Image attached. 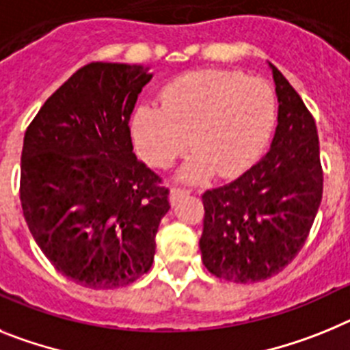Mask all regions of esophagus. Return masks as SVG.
Returning <instances> with one entry per match:
<instances>
[{"instance_id": "1", "label": "esophagus", "mask_w": 350, "mask_h": 350, "mask_svg": "<svg viewBox=\"0 0 350 350\" xmlns=\"http://www.w3.org/2000/svg\"><path fill=\"white\" fill-rule=\"evenodd\" d=\"M188 190H181V188H172L171 196H169V200H171V204H174L176 200L181 199L183 196H187Z\"/></svg>"}]
</instances>
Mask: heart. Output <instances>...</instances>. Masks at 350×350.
Here are the masks:
<instances>
[{"instance_id": "heart-1", "label": "heart", "mask_w": 350, "mask_h": 350, "mask_svg": "<svg viewBox=\"0 0 350 350\" xmlns=\"http://www.w3.org/2000/svg\"><path fill=\"white\" fill-rule=\"evenodd\" d=\"M276 120L271 84L236 70H196L160 93V107L141 103L130 120L135 151L157 169L172 165L192 146L179 179L197 183L217 171L234 178L266 150Z\"/></svg>"}]
</instances>
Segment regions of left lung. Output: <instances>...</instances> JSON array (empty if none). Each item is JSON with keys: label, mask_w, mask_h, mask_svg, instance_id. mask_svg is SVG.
Segmentation results:
<instances>
[{"label": "left lung", "mask_w": 350, "mask_h": 350, "mask_svg": "<svg viewBox=\"0 0 350 350\" xmlns=\"http://www.w3.org/2000/svg\"><path fill=\"white\" fill-rule=\"evenodd\" d=\"M269 68L278 96L271 148L238 179L202 196V262L236 284L266 280L293 262L322 199L314 116L280 70Z\"/></svg>", "instance_id": "obj_1"}]
</instances>
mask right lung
Listing matches in <instances>:
<instances>
[{
  "label": "right lung",
  "instance_id": "right-lung-1",
  "mask_svg": "<svg viewBox=\"0 0 350 350\" xmlns=\"http://www.w3.org/2000/svg\"><path fill=\"white\" fill-rule=\"evenodd\" d=\"M153 74L142 65L90 63L42 105L24 133L21 204L57 271L90 288L133 284L150 271L169 204L137 160L130 114Z\"/></svg>",
  "mask_w": 350,
  "mask_h": 350
}]
</instances>
